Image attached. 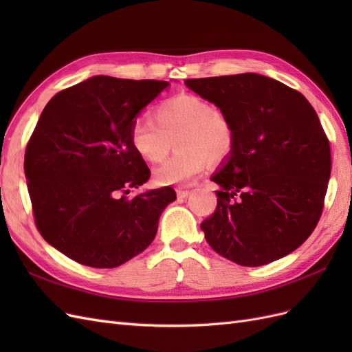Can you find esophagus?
<instances>
[{
    "label": "esophagus",
    "mask_w": 352,
    "mask_h": 352,
    "mask_svg": "<svg viewBox=\"0 0 352 352\" xmlns=\"http://www.w3.org/2000/svg\"><path fill=\"white\" fill-rule=\"evenodd\" d=\"M176 194H177V198L179 199H185V198H188V195L190 194L188 189H182V188H179V189H176Z\"/></svg>",
    "instance_id": "obj_1"
}]
</instances>
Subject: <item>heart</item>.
<instances>
[{"mask_svg": "<svg viewBox=\"0 0 352 352\" xmlns=\"http://www.w3.org/2000/svg\"><path fill=\"white\" fill-rule=\"evenodd\" d=\"M154 120L138 117L131 127V144L145 162H163L176 144L177 151L154 172L158 185H185L211 162L226 158L235 145L230 117L195 94H179L160 102Z\"/></svg>", "mask_w": 352, "mask_h": 352, "instance_id": "1", "label": "heart"}]
</instances>
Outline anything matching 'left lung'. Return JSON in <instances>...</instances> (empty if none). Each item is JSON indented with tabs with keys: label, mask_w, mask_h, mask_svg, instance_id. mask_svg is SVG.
<instances>
[{
	"label": "left lung",
	"mask_w": 352,
	"mask_h": 352,
	"mask_svg": "<svg viewBox=\"0 0 352 352\" xmlns=\"http://www.w3.org/2000/svg\"><path fill=\"white\" fill-rule=\"evenodd\" d=\"M225 111L235 145L220 172L217 208L201 223L210 247L258 267L302 245L320 220L330 177V145L301 92L257 73L186 79Z\"/></svg>",
	"instance_id": "obj_1"
}]
</instances>
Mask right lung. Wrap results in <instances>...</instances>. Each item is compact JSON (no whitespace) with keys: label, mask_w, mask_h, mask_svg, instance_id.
<instances>
[{"label":"right lung","mask_w":352,"mask_h":352,"mask_svg":"<svg viewBox=\"0 0 352 352\" xmlns=\"http://www.w3.org/2000/svg\"><path fill=\"white\" fill-rule=\"evenodd\" d=\"M168 85L94 76L45 105L26 146L25 175L38 230L66 257L113 269L155 238L176 192L164 186L127 197L151 175L131 127Z\"/></svg>","instance_id":"obj_1"}]
</instances>
